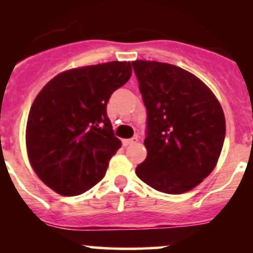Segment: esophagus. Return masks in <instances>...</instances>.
Listing matches in <instances>:
<instances>
[{"label":"esophagus","mask_w":253,"mask_h":253,"mask_svg":"<svg viewBox=\"0 0 253 253\" xmlns=\"http://www.w3.org/2000/svg\"><path fill=\"white\" fill-rule=\"evenodd\" d=\"M138 141V138H132V139H124L123 144L124 146H128V145H133Z\"/></svg>","instance_id":"34e87169"}]
</instances>
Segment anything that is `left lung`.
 Masks as SVG:
<instances>
[{
    "mask_svg": "<svg viewBox=\"0 0 253 253\" xmlns=\"http://www.w3.org/2000/svg\"><path fill=\"white\" fill-rule=\"evenodd\" d=\"M132 65L147 110V156L136 167V176L162 193H187L219 161L226 133L221 104L184 69L153 60Z\"/></svg>",
    "mask_w": 253,
    "mask_h": 253,
    "instance_id": "1",
    "label": "left lung"
}]
</instances>
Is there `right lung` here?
Returning <instances> with one entry per match:
<instances>
[{"instance_id": "add662e5", "label": "right lung", "mask_w": 253, "mask_h": 253, "mask_svg": "<svg viewBox=\"0 0 253 253\" xmlns=\"http://www.w3.org/2000/svg\"><path fill=\"white\" fill-rule=\"evenodd\" d=\"M132 75L129 62L81 66L58 74L37 95L26 126L28 159L42 181L63 196L97 184L121 147L107 103Z\"/></svg>"}]
</instances>
